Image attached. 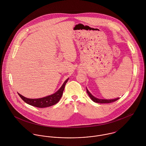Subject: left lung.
Returning a JSON list of instances; mask_svg holds the SVG:
<instances>
[{"instance_id": "8db88e82", "label": "left lung", "mask_w": 146, "mask_h": 146, "mask_svg": "<svg viewBox=\"0 0 146 146\" xmlns=\"http://www.w3.org/2000/svg\"><path fill=\"white\" fill-rule=\"evenodd\" d=\"M86 92L88 93V94L89 95V97L91 98V100L96 102V103H99V104H109V103H111L113 102H115L117 100H118L120 98H115V99H112V100H104V99H100V98H97L95 97H94L88 90V89L86 88Z\"/></svg>"}]
</instances>
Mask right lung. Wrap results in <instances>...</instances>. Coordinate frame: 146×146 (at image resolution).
Segmentation results:
<instances>
[{"label": "right lung", "mask_w": 146, "mask_h": 146, "mask_svg": "<svg viewBox=\"0 0 146 146\" xmlns=\"http://www.w3.org/2000/svg\"><path fill=\"white\" fill-rule=\"evenodd\" d=\"M69 78L66 79L62 85V86L54 94L48 96L46 97L38 98V99H31L27 98L19 93V95L21 97V99L26 104L31 105L34 107L39 108H44L47 107L52 106L54 104H56L60 100L63 94V92L64 89L66 84L68 82Z\"/></svg>", "instance_id": "1"}]
</instances>
